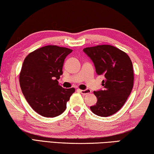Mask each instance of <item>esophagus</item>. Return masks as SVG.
<instances>
[{"label": "esophagus", "instance_id": "1", "mask_svg": "<svg viewBox=\"0 0 154 154\" xmlns=\"http://www.w3.org/2000/svg\"><path fill=\"white\" fill-rule=\"evenodd\" d=\"M79 91L82 94V95H87V94H90L91 91L89 89H85V90H81V89H79Z\"/></svg>", "mask_w": 154, "mask_h": 154}]
</instances>
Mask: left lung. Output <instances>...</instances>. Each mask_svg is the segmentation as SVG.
Wrapping results in <instances>:
<instances>
[{"label": "left lung", "mask_w": 154, "mask_h": 154, "mask_svg": "<svg viewBox=\"0 0 154 154\" xmlns=\"http://www.w3.org/2000/svg\"><path fill=\"white\" fill-rule=\"evenodd\" d=\"M83 51L91 59L96 74L103 75V90L94 91L97 103L91 112L107 117L119 111L131 94L134 86V70L127 54L116 47L102 45L86 47Z\"/></svg>", "instance_id": "left-lung-1"}]
</instances>
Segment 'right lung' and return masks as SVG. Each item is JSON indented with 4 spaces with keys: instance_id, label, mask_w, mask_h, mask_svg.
<instances>
[{
    "instance_id": "right-lung-1",
    "label": "right lung",
    "mask_w": 154,
    "mask_h": 154,
    "mask_svg": "<svg viewBox=\"0 0 154 154\" xmlns=\"http://www.w3.org/2000/svg\"><path fill=\"white\" fill-rule=\"evenodd\" d=\"M72 49L56 45L37 49L26 56L20 73V88L26 100L42 116L53 118L63 113L75 91L58 85L64 61Z\"/></svg>"
}]
</instances>
